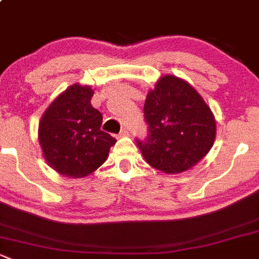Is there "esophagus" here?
Returning <instances> with one entry per match:
<instances>
[{
    "label": "esophagus",
    "mask_w": 259,
    "mask_h": 259,
    "mask_svg": "<svg viewBox=\"0 0 259 259\" xmlns=\"http://www.w3.org/2000/svg\"><path fill=\"white\" fill-rule=\"evenodd\" d=\"M130 134V130L127 127H122L121 132L119 133V137H126V135Z\"/></svg>",
    "instance_id": "1"
}]
</instances>
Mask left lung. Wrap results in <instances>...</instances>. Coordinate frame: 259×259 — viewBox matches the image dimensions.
I'll use <instances>...</instances> for the list:
<instances>
[{"label":"left lung","instance_id":"obj_1","mask_svg":"<svg viewBox=\"0 0 259 259\" xmlns=\"http://www.w3.org/2000/svg\"><path fill=\"white\" fill-rule=\"evenodd\" d=\"M148 135L135 139L149 165L166 174L191 168L205 157L216 137L211 109L187 81L165 75L144 105Z\"/></svg>","mask_w":259,"mask_h":259}]
</instances>
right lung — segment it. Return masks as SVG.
<instances>
[{"mask_svg":"<svg viewBox=\"0 0 259 259\" xmlns=\"http://www.w3.org/2000/svg\"><path fill=\"white\" fill-rule=\"evenodd\" d=\"M94 92L69 87L50 105L39 122V144L52 168L69 178H84L107 160L116 139L100 129L103 115L92 107Z\"/></svg>","mask_w":259,"mask_h":259,"instance_id":"1","label":"right lung"}]
</instances>
